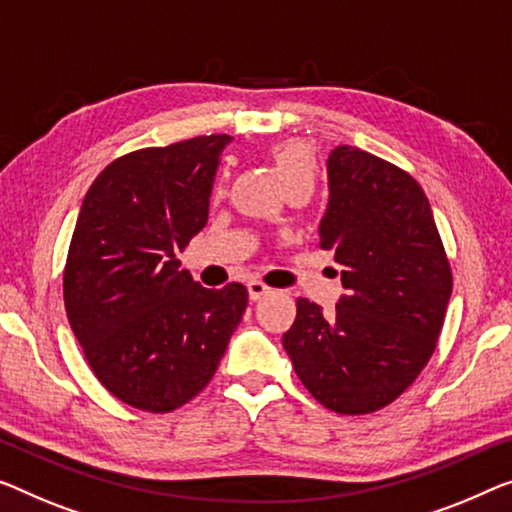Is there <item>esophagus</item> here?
Returning a JSON list of instances; mask_svg holds the SVG:
<instances>
[{
    "mask_svg": "<svg viewBox=\"0 0 512 512\" xmlns=\"http://www.w3.org/2000/svg\"><path fill=\"white\" fill-rule=\"evenodd\" d=\"M246 287H248V296H250V301L262 299L264 294H269V292H271V287H266L262 280H250Z\"/></svg>",
    "mask_w": 512,
    "mask_h": 512,
    "instance_id": "obj_1",
    "label": "esophagus"
}]
</instances>
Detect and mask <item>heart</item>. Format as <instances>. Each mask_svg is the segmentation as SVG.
Here are the masks:
<instances>
[{
  "label": "heart",
  "mask_w": 512,
  "mask_h": 512,
  "mask_svg": "<svg viewBox=\"0 0 512 512\" xmlns=\"http://www.w3.org/2000/svg\"><path fill=\"white\" fill-rule=\"evenodd\" d=\"M271 160L276 165L285 188H292L296 183H315V154L305 142L292 140L280 142L271 149Z\"/></svg>",
  "instance_id": "obj_1"
}]
</instances>
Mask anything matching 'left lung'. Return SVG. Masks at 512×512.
Instances as JSON below:
<instances>
[{
  "mask_svg": "<svg viewBox=\"0 0 512 512\" xmlns=\"http://www.w3.org/2000/svg\"><path fill=\"white\" fill-rule=\"evenodd\" d=\"M326 177L319 246L342 266L345 294L333 315L296 301L282 347L326 409L370 414L407 391L430 361L451 299V266L430 202L400 167L340 144Z\"/></svg>",
  "mask_w": 512,
  "mask_h": 512,
  "instance_id": "left-lung-1",
  "label": "left lung"
}]
</instances>
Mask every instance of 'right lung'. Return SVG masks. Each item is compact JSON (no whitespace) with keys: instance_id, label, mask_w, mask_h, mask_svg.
<instances>
[{"instance_id":"1","label":"right lung","mask_w":512,"mask_h":512,"mask_svg":"<svg viewBox=\"0 0 512 512\" xmlns=\"http://www.w3.org/2000/svg\"><path fill=\"white\" fill-rule=\"evenodd\" d=\"M230 135L140 149L110 163L82 200L64 303L98 381L165 414L209 384L248 305L239 282L207 289L177 255L207 225Z\"/></svg>"}]
</instances>
